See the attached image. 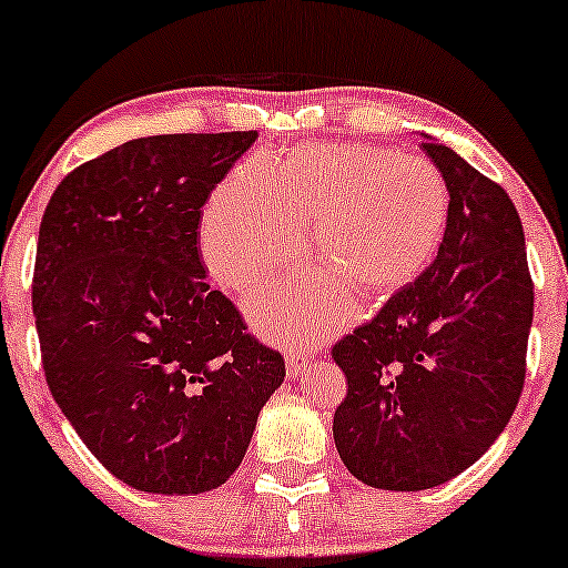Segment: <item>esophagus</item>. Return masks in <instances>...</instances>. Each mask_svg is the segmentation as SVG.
I'll use <instances>...</instances> for the list:
<instances>
[{
    "instance_id": "obj_1",
    "label": "esophagus",
    "mask_w": 568,
    "mask_h": 568,
    "mask_svg": "<svg viewBox=\"0 0 568 568\" xmlns=\"http://www.w3.org/2000/svg\"><path fill=\"white\" fill-rule=\"evenodd\" d=\"M308 362H312V356L306 354V351H288V358H285V367H288V375L296 377L301 375L308 367Z\"/></svg>"
}]
</instances>
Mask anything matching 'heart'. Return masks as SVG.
Here are the masks:
<instances>
[{
  "instance_id": "heart-1",
  "label": "heart",
  "mask_w": 568,
  "mask_h": 568,
  "mask_svg": "<svg viewBox=\"0 0 568 568\" xmlns=\"http://www.w3.org/2000/svg\"><path fill=\"white\" fill-rule=\"evenodd\" d=\"M450 222V185L435 162L372 143L301 146L248 160L214 191L201 254L227 291H246L308 251L325 272L277 280L251 298L264 335L306 341L343 312L341 286L375 301L425 275Z\"/></svg>"
}]
</instances>
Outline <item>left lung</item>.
<instances>
[{
	"label": "left lung",
	"instance_id": "obj_1",
	"mask_svg": "<svg viewBox=\"0 0 568 568\" xmlns=\"http://www.w3.org/2000/svg\"><path fill=\"white\" fill-rule=\"evenodd\" d=\"M422 149L450 185L440 254L333 346L348 383L333 416L337 454L364 485L400 493L448 483L504 433L535 312L514 201L454 149Z\"/></svg>",
	"mask_w": 568,
	"mask_h": 568
}]
</instances>
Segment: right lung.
<instances>
[{
  "mask_svg": "<svg viewBox=\"0 0 568 568\" xmlns=\"http://www.w3.org/2000/svg\"><path fill=\"white\" fill-rule=\"evenodd\" d=\"M256 131L133 139L62 178L33 317L57 406L120 483L196 495L239 469L285 358L204 283L201 206Z\"/></svg>",
  "mask_w": 568,
  "mask_h": 568,
  "instance_id": "obj_1",
  "label": "right lung"
}]
</instances>
